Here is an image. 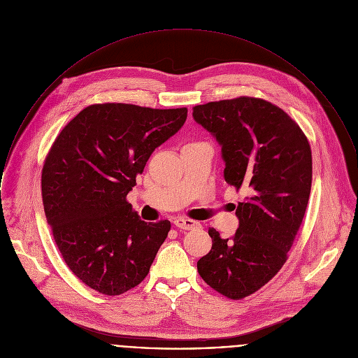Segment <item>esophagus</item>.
<instances>
[{
  "mask_svg": "<svg viewBox=\"0 0 358 358\" xmlns=\"http://www.w3.org/2000/svg\"><path fill=\"white\" fill-rule=\"evenodd\" d=\"M174 224L180 229H188V231L189 229H196V228L201 227V224L198 221L191 220V218H185V217H177L174 220Z\"/></svg>",
  "mask_w": 358,
  "mask_h": 358,
  "instance_id": "obj_1",
  "label": "esophagus"
}]
</instances>
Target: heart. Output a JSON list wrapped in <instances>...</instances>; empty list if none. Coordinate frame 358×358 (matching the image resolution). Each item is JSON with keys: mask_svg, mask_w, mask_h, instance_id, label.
<instances>
[{"mask_svg": "<svg viewBox=\"0 0 358 358\" xmlns=\"http://www.w3.org/2000/svg\"><path fill=\"white\" fill-rule=\"evenodd\" d=\"M187 145H188V143H187Z\"/></svg>", "mask_w": 358, "mask_h": 358, "instance_id": "b5f03b06", "label": "heart"}]
</instances>
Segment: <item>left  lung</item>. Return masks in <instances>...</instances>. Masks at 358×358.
Instances as JSON below:
<instances>
[{
  "mask_svg": "<svg viewBox=\"0 0 358 358\" xmlns=\"http://www.w3.org/2000/svg\"><path fill=\"white\" fill-rule=\"evenodd\" d=\"M192 110L221 145L225 181L248 194L234 206L239 227L231 238L209 228L213 245L199 259L198 273L220 294L241 300L271 281L287 260L311 191V148L299 124L262 98L215 101Z\"/></svg>",
  "mask_w": 358,
  "mask_h": 358,
  "instance_id": "obj_1",
  "label": "left lung"
}]
</instances>
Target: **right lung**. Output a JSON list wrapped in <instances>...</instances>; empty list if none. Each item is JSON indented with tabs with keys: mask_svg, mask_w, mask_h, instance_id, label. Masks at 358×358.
<instances>
[{
	"mask_svg": "<svg viewBox=\"0 0 358 358\" xmlns=\"http://www.w3.org/2000/svg\"><path fill=\"white\" fill-rule=\"evenodd\" d=\"M187 108L94 103L62 129L44 160L41 196L62 259L91 289L119 296L141 284L171 228L145 222L127 194L152 152L187 120Z\"/></svg>",
	"mask_w": 358,
	"mask_h": 358,
	"instance_id": "obj_1",
	"label": "right lung"
}]
</instances>
